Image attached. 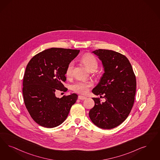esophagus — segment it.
<instances>
[{"label": "esophagus", "mask_w": 160, "mask_h": 160, "mask_svg": "<svg viewBox=\"0 0 160 160\" xmlns=\"http://www.w3.org/2000/svg\"><path fill=\"white\" fill-rule=\"evenodd\" d=\"M78 98L80 100H84V99H86L87 98H86V96H81V95H80V96H78Z\"/></svg>", "instance_id": "34e87169"}]
</instances>
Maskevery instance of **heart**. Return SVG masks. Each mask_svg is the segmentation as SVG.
<instances>
[{"mask_svg": "<svg viewBox=\"0 0 160 160\" xmlns=\"http://www.w3.org/2000/svg\"><path fill=\"white\" fill-rule=\"evenodd\" d=\"M82 61L86 67V68L90 71L96 70L98 66V61L94 56L88 54L83 56L82 58ZM74 68V62H71L68 65L66 69V76L70 77L72 74V70ZM92 86V84L90 82H77L72 85L71 88L74 92L86 94L88 93L90 88Z\"/></svg>", "mask_w": 160, "mask_h": 160, "instance_id": "b5f03b06", "label": "heart"}]
</instances>
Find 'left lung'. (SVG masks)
Here are the masks:
<instances>
[{
	"label": "left lung",
	"mask_w": 160,
	"mask_h": 160,
	"mask_svg": "<svg viewBox=\"0 0 160 160\" xmlns=\"http://www.w3.org/2000/svg\"><path fill=\"white\" fill-rule=\"evenodd\" d=\"M92 53L102 61L104 69L102 77L92 92L95 95L103 94L105 102L93 98L95 106L90 110L89 115L97 127L111 129L121 124L131 111L136 94V77L124 55L106 49H98Z\"/></svg>",
	"instance_id": "8db88e82"
}]
</instances>
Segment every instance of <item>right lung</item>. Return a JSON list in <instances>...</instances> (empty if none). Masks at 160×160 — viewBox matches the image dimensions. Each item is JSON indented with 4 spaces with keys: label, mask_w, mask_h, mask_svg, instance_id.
Listing matches in <instances>:
<instances>
[{
    "label": "right lung",
    "mask_w": 160,
    "mask_h": 160,
    "mask_svg": "<svg viewBox=\"0 0 160 160\" xmlns=\"http://www.w3.org/2000/svg\"><path fill=\"white\" fill-rule=\"evenodd\" d=\"M80 50L52 48L38 53L31 59L23 78L24 101L33 120L41 126L55 128L65 120L78 95L72 93L59 98L55 92L67 91L68 65Z\"/></svg>",
    "instance_id": "right-lung-1"
}]
</instances>
